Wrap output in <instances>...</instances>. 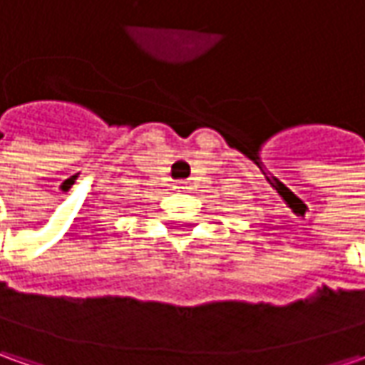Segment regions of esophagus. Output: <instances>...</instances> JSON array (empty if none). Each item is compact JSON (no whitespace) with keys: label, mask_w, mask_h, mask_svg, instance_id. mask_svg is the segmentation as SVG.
Masks as SVG:
<instances>
[{"label":"esophagus","mask_w":365,"mask_h":365,"mask_svg":"<svg viewBox=\"0 0 365 365\" xmlns=\"http://www.w3.org/2000/svg\"><path fill=\"white\" fill-rule=\"evenodd\" d=\"M178 189H180V190H190V189H192V185H190V180H180V182H178Z\"/></svg>","instance_id":"esophagus-1"}]
</instances>
